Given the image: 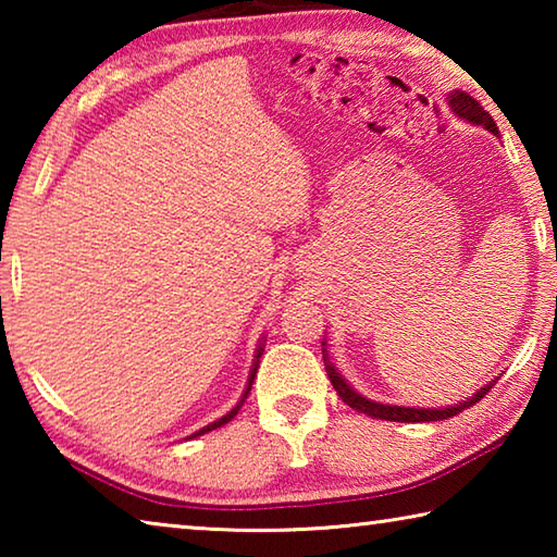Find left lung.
I'll return each mask as SVG.
<instances>
[{"label":"left lung","instance_id":"obj_1","mask_svg":"<svg viewBox=\"0 0 557 557\" xmlns=\"http://www.w3.org/2000/svg\"><path fill=\"white\" fill-rule=\"evenodd\" d=\"M449 106L451 110L457 112L459 117H465L469 122H474V125H484L488 132H494L498 135V127L494 117L488 115V112L482 108V102L474 100L465 90H455L449 92ZM322 346H326V342H322ZM324 363H326V373H329V381H332L334 391L338 393V398H342L348 408H354L358 412L369 414V418L375 420H393V422H432V420H447V418H455L465 408H471V405L479 403V398H484V395L492 391V385H486V388L479 391L474 398H467L465 403L455 405V408H442V410H420V408H400V405H383V403H373L369 398H363V395H358L356 391H351V385H348L342 375L336 373V369L329 361V354L324 348Z\"/></svg>","mask_w":557,"mask_h":557}]
</instances>
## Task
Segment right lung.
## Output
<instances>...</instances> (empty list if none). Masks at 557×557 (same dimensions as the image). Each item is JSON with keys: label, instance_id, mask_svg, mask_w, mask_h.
Listing matches in <instances>:
<instances>
[{"label": "right lung", "instance_id": "right-lung-1", "mask_svg": "<svg viewBox=\"0 0 557 557\" xmlns=\"http://www.w3.org/2000/svg\"><path fill=\"white\" fill-rule=\"evenodd\" d=\"M262 356V348H258V356L256 358H260ZM256 373H258V361H256V366H252V371H250V381H248V388H245V393H243V398H240V403L235 405V408L228 412V414H223L221 420H215V422H211V425H206L203 430H199V432H194L191 437H199V435H206V432H211V430H215V428H221V425H225V422H231L235 414H238V410H240V405L245 403V398H248V393H250V385H252V379H256Z\"/></svg>", "mask_w": 557, "mask_h": 557}]
</instances>
